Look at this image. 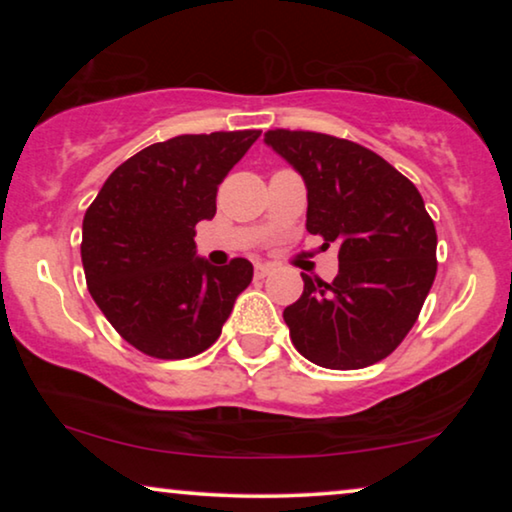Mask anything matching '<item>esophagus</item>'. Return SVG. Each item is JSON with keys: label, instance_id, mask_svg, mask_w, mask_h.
I'll list each match as a JSON object with an SVG mask.
<instances>
[{"label": "esophagus", "instance_id": "34e87169", "mask_svg": "<svg viewBox=\"0 0 512 512\" xmlns=\"http://www.w3.org/2000/svg\"><path fill=\"white\" fill-rule=\"evenodd\" d=\"M270 272H272V268H270V265H265V263H258V265H256V277H258V279L268 277V275H270Z\"/></svg>", "mask_w": 512, "mask_h": 512}]
</instances>
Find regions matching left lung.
<instances>
[{
  "label": "left lung",
  "mask_w": 512,
  "mask_h": 512,
  "mask_svg": "<svg viewBox=\"0 0 512 512\" xmlns=\"http://www.w3.org/2000/svg\"><path fill=\"white\" fill-rule=\"evenodd\" d=\"M263 142L305 181V228L338 244L333 282L303 275V296L284 310L293 345L321 368L373 366L415 326L436 279L438 237L422 195L347 139L268 130Z\"/></svg>",
  "instance_id": "left-lung-1"
}]
</instances>
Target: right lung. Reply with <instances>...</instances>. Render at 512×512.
Masks as SVG:
<instances>
[{
	"label": "right lung",
	"instance_id": "right-lung-1",
	"mask_svg": "<svg viewBox=\"0 0 512 512\" xmlns=\"http://www.w3.org/2000/svg\"><path fill=\"white\" fill-rule=\"evenodd\" d=\"M261 130L179 135L118 165L83 216L88 291L109 324L156 359L212 347L251 284L254 265L198 256L195 223L216 214V188Z\"/></svg>",
	"mask_w": 512,
	"mask_h": 512
}]
</instances>
